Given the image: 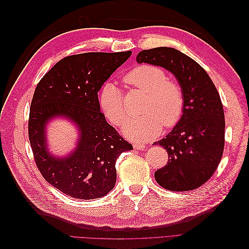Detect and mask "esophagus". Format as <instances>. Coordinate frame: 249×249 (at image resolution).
<instances>
[{"mask_svg":"<svg viewBox=\"0 0 249 249\" xmlns=\"http://www.w3.org/2000/svg\"><path fill=\"white\" fill-rule=\"evenodd\" d=\"M134 148L144 150V149L146 148V145L143 144V143H135V144H134Z\"/></svg>","mask_w":249,"mask_h":249,"instance_id":"34e87169","label":"esophagus"}]
</instances>
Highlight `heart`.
<instances>
[{
	"mask_svg": "<svg viewBox=\"0 0 249 249\" xmlns=\"http://www.w3.org/2000/svg\"><path fill=\"white\" fill-rule=\"evenodd\" d=\"M125 84L146 92L142 111L144 114L132 116L123 127L125 136L133 141H147L165 127L175 126L182 118L185 93L182 85L168 79L167 73L154 65L134 67L124 78ZM99 102L102 111L110 122L120 125L126 117L123 92L113 83H105L100 90Z\"/></svg>",
	"mask_w": 249,
	"mask_h": 249,
	"instance_id": "heart-1",
	"label": "heart"
}]
</instances>
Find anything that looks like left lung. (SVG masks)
I'll list each match as a JSON object with an SVG mask.
<instances>
[{
	"label": "left lung",
	"mask_w": 249,
	"mask_h": 249,
	"mask_svg": "<svg viewBox=\"0 0 249 249\" xmlns=\"http://www.w3.org/2000/svg\"><path fill=\"white\" fill-rule=\"evenodd\" d=\"M137 61L172 72L185 93L182 118L166 137L155 142L168 154L167 164L155 172L157 183L170 191L197 189L213 176L223 154L225 120L220 95L207 71L176 49L143 50Z\"/></svg>",
	"instance_id": "1"
}]
</instances>
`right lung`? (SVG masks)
Instances as JSON below:
<instances>
[{
  "instance_id": "add662e5",
  "label": "right lung",
  "mask_w": 249,
  "mask_h": 249,
  "mask_svg": "<svg viewBox=\"0 0 249 249\" xmlns=\"http://www.w3.org/2000/svg\"><path fill=\"white\" fill-rule=\"evenodd\" d=\"M132 54L91 52L58 61L37 84L30 108L29 140L37 168L48 183L73 198L93 199L116 182L115 162L133 149L100 111L97 92ZM57 116L71 118L80 131L78 147L69 157L49 155L45 124Z\"/></svg>"
}]
</instances>
